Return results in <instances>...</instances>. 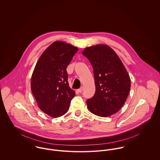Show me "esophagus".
<instances>
[{
	"label": "esophagus",
	"instance_id": "obj_1",
	"mask_svg": "<svg viewBox=\"0 0 160 160\" xmlns=\"http://www.w3.org/2000/svg\"><path fill=\"white\" fill-rule=\"evenodd\" d=\"M78 91L79 92V93H81L83 91V87H81L80 89H79L78 90Z\"/></svg>",
	"mask_w": 160,
	"mask_h": 160
}]
</instances>
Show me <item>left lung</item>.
Segmentation results:
<instances>
[{
	"mask_svg": "<svg viewBox=\"0 0 160 160\" xmlns=\"http://www.w3.org/2000/svg\"><path fill=\"white\" fill-rule=\"evenodd\" d=\"M93 69L95 93L86 102L92 113L108 117L124 105L131 89V79L114 50L105 44L86 47L82 52Z\"/></svg>",
	"mask_w": 160,
	"mask_h": 160,
	"instance_id": "obj_1",
	"label": "left lung"
}]
</instances>
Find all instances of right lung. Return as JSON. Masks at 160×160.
Masks as SVG:
<instances>
[{
	"instance_id": "1",
	"label": "right lung",
	"mask_w": 160,
	"mask_h": 160,
	"mask_svg": "<svg viewBox=\"0 0 160 160\" xmlns=\"http://www.w3.org/2000/svg\"><path fill=\"white\" fill-rule=\"evenodd\" d=\"M78 50L69 44L55 41L42 53L33 71L31 92L39 108L51 117L65 114L76 95L69 86L66 69Z\"/></svg>"
}]
</instances>
